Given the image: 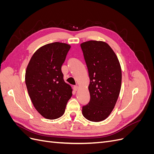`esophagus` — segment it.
<instances>
[{
  "mask_svg": "<svg viewBox=\"0 0 154 154\" xmlns=\"http://www.w3.org/2000/svg\"><path fill=\"white\" fill-rule=\"evenodd\" d=\"M73 89L74 91H77L78 89V85H74L73 87Z\"/></svg>",
  "mask_w": 154,
  "mask_h": 154,
  "instance_id": "esophagus-1",
  "label": "esophagus"
}]
</instances>
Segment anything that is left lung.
I'll use <instances>...</instances> for the list:
<instances>
[{
    "mask_svg": "<svg viewBox=\"0 0 154 154\" xmlns=\"http://www.w3.org/2000/svg\"><path fill=\"white\" fill-rule=\"evenodd\" d=\"M88 71L91 100L82 107L84 117L94 122L105 120L114 109L122 85V69L117 56L105 42L80 44Z\"/></svg>",
    "mask_w": 154,
    "mask_h": 154,
    "instance_id": "left-lung-1",
    "label": "left lung"
}]
</instances>
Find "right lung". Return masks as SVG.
Listing matches in <instances>:
<instances>
[{
    "mask_svg": "<svg viewBox=\"0 0 154 154\" xmlns=\"http://www.w3.org/2000/svg\"><path fill=\"white\" fill-rule=\"evenodd\" d=\"M71 45L53 42L40 48L27 65L25 82L35 108L46 119L64 114L72 96L71 87L64 82L62 66Z\"/></svg>",
    "mask_w": 154,
    "mask_h": 154,
    "instance_id": "obj_1",
    "label": "right lung"
}]
</instances>
